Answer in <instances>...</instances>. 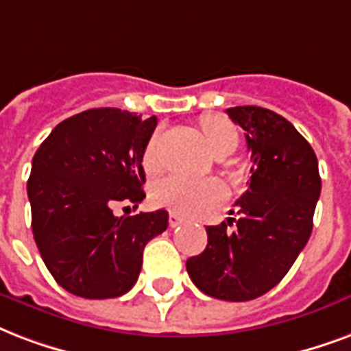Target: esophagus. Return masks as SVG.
<instances>
[{
	"instance_id": "34e87169",
	"label": "esophagus",
	"mask_w": 351,
	"mask_h": 351,
	"mask_svg": "<svg viewBox=\"0 0 351 351\" xmlns=\"http://www.w3.org/2000/svg\"><path fill=\"white\" fill-rule=\"evenodd\" d=\"M182 223H184V219H182L178 213H175V211H171V213H169V226H171V228H176V226H180Z\"/></svg>"
}]
</instances>
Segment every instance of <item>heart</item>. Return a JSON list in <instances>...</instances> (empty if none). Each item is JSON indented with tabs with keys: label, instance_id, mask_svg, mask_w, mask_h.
Here are the masks:
<instances>
[{
	"label": "heart",
	"instance_id": "b5f03b06",
	"mask_svg": "<svg viewBox=\"0 0 351 351\" xmlns=\"http://www.w3.org/2000/svg\"><path fill=\"white\" fill-rule=\"evenodd\" d=\"M204 140L211 152L219 147L237 143V132L234 125L221 116H208L200 121ZM158 140L156 136L149 141L143 152V167L147 171L156 169L158 165ZM152 202L162 208H169L182 215H202L217 208L224 199L223 187L215 180L189 178V176L173 175L160 180L152 187Z\"/></svg>",
	"mask_w": 351,
	"mask_h": 351
}]
</instances>
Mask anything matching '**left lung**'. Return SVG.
Returning a JSON list of instances; mask_svg holds the SVG:
<instances>
[{
    "mask_svg": "<svg viewBox=\"0 0 351 351\" xmlns=\"http://www.w3.org/2000/svg\"><path fill=\"white\" fill-rule=\"evenodd\" d=\"M226 114L245 130L250 184L235 206V230L206 226L204 252L186 261L191 282L208 296L247 302L282 282L309 241L320 197L317 154L291 123L261 106Z\"/></svg>",
    "mask_w": 351,
    "mask_h": 351,
    "instance_id": "8db88e82",
    "label": "left lung"
}]
</instances>
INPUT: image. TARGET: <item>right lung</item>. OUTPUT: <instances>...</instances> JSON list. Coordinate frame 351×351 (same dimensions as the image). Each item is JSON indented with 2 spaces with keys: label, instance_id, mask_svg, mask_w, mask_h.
Returning <instances> with one entry per match:
<instances>
[{
  "label": "right lung",
  "instance_id": "obj_1",
  "mask_svg": "<svg viewBox=\"0 0 351 351\" xmlns=\"http://www.w3.org/2000/svg\"><path fill=\"white\" fill-rule=\"evenodd\" d=\"M156 116L93 108L58 123L33 158L27 195L40 256L60 287L80 298L128 293L143 248L165 232V210L116 217L112 206L145 199L143 152Z\"/></svg>",
  "mask_w": 351,
  "mask_h": 351
}]
</instances>
